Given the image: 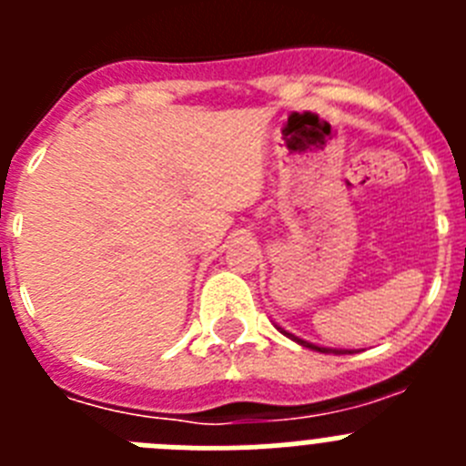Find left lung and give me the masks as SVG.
I'll return each mask as SVG.
<instances>
[{"mask_svg": "<svg viewBox=\"0 0 466 466\" xmlns=\"http://www.w3.org/2000/svg\"><path fill=\"white\" fill-rule=\"evenodd\" d=\"M275 327H278V324H275ZM279 331L284 333V336H287V339H291V340H296V343L299 345H303V348H310V350H317V352H333V355H340V352H350V350H339V348H322V345H315V343H308V340H303V339H299V336H294V333H289V331H284L282 327H278Z\"/></svg>", "mask_w": 466, "mask_h": 466, "instance_id": "left-lung-1", "label": "left lung"}]
</instances>
